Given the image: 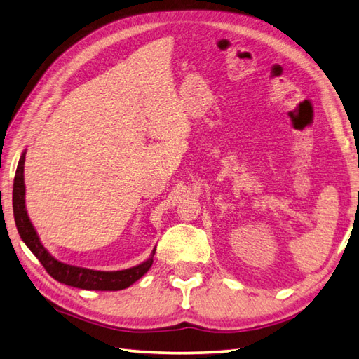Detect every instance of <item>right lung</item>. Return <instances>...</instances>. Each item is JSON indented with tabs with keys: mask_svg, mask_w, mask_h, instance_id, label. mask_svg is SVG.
Returning a JSON list of instances; mask_svg holds the SVG:
<instances>
[{
	"mask_svg": "<svg viewBox=\"0 0 359 359\" xmlns=\"http://www.w3.org/2000/svg\"><path fill=\"white\" fill-rule=\"evenodd\" d=\"M25 156L26 151L21 154L15 179H13V191H12V207H13V217H15V226L20 233V238L23 243L29 248L32 254L39 258V262L43 264L46 272L54 280L60 283H65L68 286L81 287V290L88 291H119L129 287L132 283L142 278L144 273L149 271L154 263V254L156 249L152 250L151 257L143 262L142 264L133 266V268L124 269V271H114V272H104V271H93L87 268H77L67 263H62L55 259L46 248L41 244L40 238L35 231L32 222L26 212V202H25Z\"/></svg>",
	"mask_w": 359,
	"mask_h": 359,
	"instance_id": "1",
	"label": "right lung"
}]
</instances>
